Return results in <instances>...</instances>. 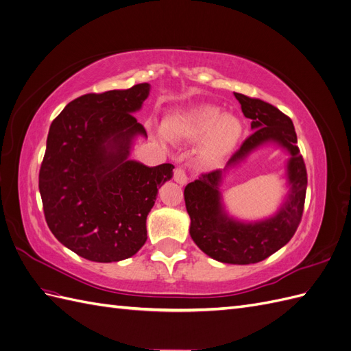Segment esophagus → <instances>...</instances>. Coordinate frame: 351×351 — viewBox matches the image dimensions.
Returning <instances> with one entry per match:
<instances>
[{
	"label": "esophagus",
	"mask_w": 351,
	"mask_h": 351,
	"mask_svg": "<svg viewBox=\"0 0 351 351\" xmlns=\"http://www.w3.org/2000/svg\"><path fill=\"white\" fill-rule=\"evenodd\" d=\"M174 180L178 184H186L187 183V173L183 167H178L174 169Z\"/></svg>",
	"instance_id": "1"
}]
</instances>
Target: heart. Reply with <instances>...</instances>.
Wrapping results in <instances>:
<instances>
[{"label": "heart", "instance_id": "1", "mask_svg": "<svg viewBox=\"0 0 351 351\" xmlns=\"http://www.w3.org/2000/svg\"><path fill=\"white\" fill-rule=\"evenodd\" d=\"M164 130L176 139L195 141L202 136L200 155L206 161H218L236 146L241 124L231 114H219L215 105H199L169 115L164 121Z\"/></svg>", "mask_w": 351, "mask_h": 351}]
</instances>
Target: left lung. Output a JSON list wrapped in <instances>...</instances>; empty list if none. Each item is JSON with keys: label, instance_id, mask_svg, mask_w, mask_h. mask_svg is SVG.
I'll list each match as a JSON object with an SVG mask.
<instances>
[{"label": "left lung", "instance_id": "1", "mask_svg": "<svg viewBox=\"0 0 351 351\" xmlns=\"http://www.w3.org/2000/svg\"><path fill=\"white\" fill-rule=\"evenodd\" d=\"M234 97L241 105L244 117L252 120L254 132L241 143L240 149L232 154L227 167L241 161L265 142H278L291 154L289 161L291 193L289 200L277 215L267 221L256 224L232 221L222 212L218 192L222 173L215 169L202 173L193 183L186 186L184 202L192 221L190 236L202 252L224 263L249 265L267 259L294 236L303 215L307 173L299 146L295 145L297 136L290 117L262 99L236 92Z\"/></svg>", "mask_w": 351, "mask_h": 351}]
</instances>
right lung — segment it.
<instances>
[{
  "mask_svg": "<svg viewBox=\"0 0 351 351\" xmlns=\"http://www.w3.org/2000/svg\"><path fill=\"white\" fill-rule=\"evenodd\" d=\"M149 95V83L125 90L86 93L67 104L49 127L39 169L45 221L56 239L93 262H119L143 246L146 217L173 164L129 161L145 127L132 112Z\"/></svg>",
  "mask_w": 351,
  "mask_h": 351,
  "instance_id": "right-lung-1",
  "label": "right lung"
}]
</instances>
